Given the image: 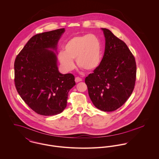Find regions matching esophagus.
Here are the masks:
<instances>
[{"label": "esophagus", "mask_w": 159, "mask_h": 159, "mask_svg": "<svg viewBox=\"0 0 159 159\" xmlns=\"http://www.w3.org/2000/svg\"><path fill=\"white\" fill-rule=\"evenodd\" d=\"M75 81L76 83H78V82L81 81H82V79H81V78H80V77H76Z\"/></svg>", "instance_id": "esophagus-1"}]
</instances>
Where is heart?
<instances>
[{
    "mask_svg": "<svg viewBox=\"0 0 159 159\" xmlns=\"http://www.w3.org/2000/svg\"><path fill=\"white\" fill-rule=\"evenodd\" d=\"M64 51L58 53V60L67 71L75 68L73 61L78 66L88 71L98 67L102 61V45L93 34L78 35L70 39L64 46Z\"/></svg>",
    "mask_w": 159,
    "mask_h": 159,
    "instance_id": "obj_1",
    "label": "heart"
}]
</instances>
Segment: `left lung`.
I'll use <instances>...</instances> for the list:
<instances>
[{
  "label": "left lung",
  "instance_id": "8db88e82",
  "mask_svg": "<svg viewBox=\"0 0 159 159\" xmlns=\"http://www.w3.org/2000/svg\"><path fill=\"white\" fill-rule=\"evenodd\" d=\"M105 49L98 67L85 78L93 105L106 112L122 107L135 85V59L127 45L108 29H102Z\"/></svg>",
  "mask_w": 159,
  "mask_h": 159
}]
</instances>
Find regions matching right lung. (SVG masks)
Here are the masks:
<instances>
[{"label": "right lung", "instance_id": "obj_1", "mask_svg": "<svg viewBox=\"0 0 159 159\" xmlns=\"http://www.w3.org/2000/svg\"><path fill=\"white\" fill-rule=\"evenodd\" d=\"M65 29L33 36L17 55L15 84L24 102L35 113L53 116L67 107L68 92L76 84L71 73L61 74L57 66V42Z\"/></svg>", "mask_w": 159, "mask_h": 159}]
</instances>
